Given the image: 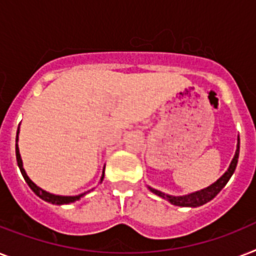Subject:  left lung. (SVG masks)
Listing matches in <instances>:
<instances>
[{
	"instance_id": "8db88e82",
	"label": "left lung",
	"mask_w": 256,
	"mask_h": 256,
	"mask_svg": "<svg viewBox=\"0 0 256 256\" xmlns=\"http://www.w3.org/2000/svg\"><path fill=\"white\" fill-rule=\"evenodd\" d=\"M238 158H240V135H238V143H236V154H234V158H232V163H230L228 171L218 178L217 182H214L213 184H210L206 188L200 189V190H196V192L189 193V194H184V196H171V194H167V193L160 192L155 188H151L148 186V189L152 193H155L156 196L162 197L164 200H167L168 202H171L172 205H176V206H182V208H197L201 206L204 204L209 202L210 200H213L218 193L221 192V189L228 184V182L230 180V178L232 176L234 171L236 168V163H238Z\"/></svg>"
}]
</instances>
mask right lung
Instances as JSON below:
<instances>
[{
	"mask_svg": "<svg viewBox=\"0 0 256 256\" xmlns=\"http://www.w3.org/2000/svg\"><path fill=\"white\" fill-rule=\"evenodd\" d=\"M18 134H20V128H18V130H16V163H18V167H20V174H22V176H24V182H27V186H30L31 190H32V192H34L36 196L40 197L42 200L47 201V202L54 204V205H64V204H70V202H74V201L80 200L81 197L85 196V194H86L88 192H90V190H88V192L81 193V194H78V196H60V194H54V193L47 192V190H44V189H42L40 186H36V184H35V182H32V180H31L28 176H27L26 171H24V163H22V158H20V148H18ZM104 176H105V168H104L102 176H101V180H100V182H102Z\"/></svg>",
	"mask_w": 256,
	"mask_h": 256,
	"instance_id": "1",
	"label": "right lung"
}]
</instances>
